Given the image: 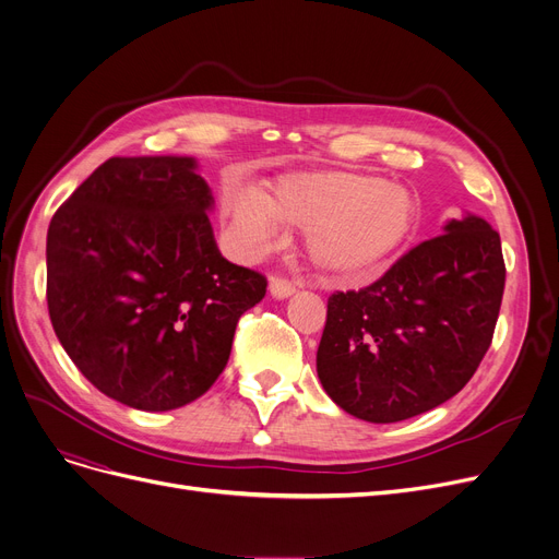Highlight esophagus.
<instances>
[{
  "instance_id": "esophagus-1",
  "label": "esophagus",
  "mask_w": 559,
  "mask_h": 559,
  "mask_svg": "<svg viewBox=\"0 0 559 559\" xmlns=\"http://www.w3.org/2000/svg\"><path fill=\"white\" fill-rule=\"evenodd\" d=\"M297 289V285L293 281H287L283 276H272L270 278V293L274 299H287Z\"/></svg>"
}]
</instances>
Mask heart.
I'll list each match as a JSON object with an SVG mask.
<instances>
[{"label":"heart","instance_id":"b5f03b06","mask_svg":"<svg viewBox=\"0 0 559 559\" xmlns=\"http://www.w3.org/2000/svg\"><path fill=\"white\" fill-rule=\"evenodd\" d=\"M224 216L237 249L258 258L272 251L283 225L306 230L310 260L331 276L354 278L393 258L418 224L414 191L356 171H304L278 178L266 197L233 189Z\"/></svg>","mask_w":559,"mask_h":559}]
</instances>
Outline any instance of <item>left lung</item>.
Returning <instances> with one entry per match:
<instances>
[{"mask_svg":"<svg viewBox=\"0 0 559 559\" xmlns=\"http://www.w3.org/2000/svg\"><path fill=\"white\" fill-rule=\"evenodd\" d=\"M502 293L500 235L473 214L448 222L372 285L329 297L318 349L326 395L368 423L448 402L491 347Z\"/></svg>","mask_w":559,"mask_h":559,"instance_id":"obj_1","label":"left lung"}]
</instances>
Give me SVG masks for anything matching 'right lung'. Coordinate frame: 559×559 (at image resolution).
Segmentation results:
<instances>
[{"instance_id":"add662e5","label":"right lung","mask_w":559,"mask_h":559,"mask_svg":"<svg viewBox=\"0 0 559 559\" xmlns=\"http://www.w3.org/2000/svg\"><path fill=\"white\" fill-rule=\"evenodd\" d=\"M193 157H111L47 230V310L78 370L107 397L171 411L210 391L266 278L214 241Z\"/></svg>"}]
</instances>
